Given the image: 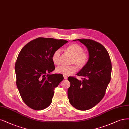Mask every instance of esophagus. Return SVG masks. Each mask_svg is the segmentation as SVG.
Listing matches in <instances>:
<instances>
[{
  "label": "esophagus",
  "mask_w": 129,
  "mask_h": 129,
  "mask_svg": "<svg viewBox=\"0 0 129 129\" xmlns=\"http://www.w3.org/2000/svg\"><path fill=\"white\" fill-rule=\"evenodd\" d=\"M63 77H64V79H67L68 78V77L67 76H66V75H63Z\"/></svg>",
  "instance_id": "esophagus-1"
}]
</instances>
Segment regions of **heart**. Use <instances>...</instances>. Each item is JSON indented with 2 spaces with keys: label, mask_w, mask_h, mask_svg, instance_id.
<instances>
[{
  "label": "heart",
  "mask_w": 129,
  "mask_h": 129,
  "mask_svg": "<svg viewBox=\"0 0 129 129\" xmlns=\"http://www.w3.org/2000/svg\"><path fill=\"white\" fill-rule=\"evenodd\" d=\"M66 51L73 56L71 60V64H75L78 68H82L87 63L89 56L86 53L83 52V48L77 44H73L66 48ZM61 50H56L52 55V60L55 64H59L60 63ZM57 73L68 75L74 73L76 71L74 66H60L56 68Z\"/></svg>",
  "instance_id": "heart-1"
}]
</instances>
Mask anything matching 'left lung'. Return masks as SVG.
I'll return each mask as SVG.
<instances>
[{
    "label": "left lung",
    "mask_w": 129,
    "mask_h": 129,
    "mask_svg": "<svg viewBox=\"0 0 129 129\" xmlns=\"http://www.w3.org/2000/svg\"><path fill=\"white\" fill-rule=\"evenodd\" d=\"M85 45L89 58L86 64L76 74L83 76L82 81L69 77L70 86L68 89L70 104L81 110L90 109L103 98L110 81L112 63L107 51L101 44L93 40L78 39Z\"/></svg>",
    "instance_id": "1"
}]
</instances>
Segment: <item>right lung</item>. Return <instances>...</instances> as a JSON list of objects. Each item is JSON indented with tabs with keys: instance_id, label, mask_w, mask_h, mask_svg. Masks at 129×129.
I'll list each match as a JSON object with an SVG mask.
<instances>
[{
	"instance_id": "obj_1",
	"label": "right lung",
	"mask_w": 129,
	"mask_h": 129,
	"mask_svg": "<svg viewBox=\"0 0 129 129\" xmlns=\"http://www.w3.org/2000/svg\"><path fill=\"white\" fill-rule=\"evenodd\" d=\"M67 41L39 37L25 45L15 65L16 86L25 104L35 110L49 106L54 88L63 80L61 74H51L55 69L52 55Z\"/></svg>"
}]
</instances>
